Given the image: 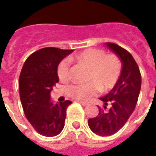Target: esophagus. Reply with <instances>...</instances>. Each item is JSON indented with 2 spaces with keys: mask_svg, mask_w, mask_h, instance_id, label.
I'll use <instances>...</instances> for the list:
<instances>
[{
  "mask_svg": "<svg viewBox=\"0 0 156 156\" xmlns=\"http://www.w3.org/2000/svg\"><path fill=\"white\" fill-rule=\"evenodd\" d=\"M77 103H79V104H81L83 106H87V105H88L87 103H86V102H83V101H80V100H77L76 101Z\"/></svg>",
  "mask_w": 156,
  "mask_h": 156,
  "instance_id": "esophagus-1",
  "label": "esophagus"
}]
</instances>
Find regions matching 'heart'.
I'll return each instance as SVG.
<instances>
[{"instance_id":"1","label":"heart","mask_w":156,"mask_h":156,"mask_svg":"<svg viewBox=\"0 0 156 156\" xmlns=\"http://www.w3.org/2000/svg\"><path fill=\"white\" fill-rule=\"evenodd\" d=\"M78 63L89 69V83H73L68 87L69 95L77 100H87L98 91V86L102 90L111 89L116 85L121 73V62L113 54L106 55L103 50L87 49L72 57ZM60 80L66 82L70 78V64L65 59L57 67Z\"/></svg>"}]
</instances>
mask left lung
Here are the masks:
<instances>
[{"mask_svg":"<svg viewBox=\"0 0 156 156\" xmlns=\"http://www.w3.org/2000/svg\"><path fill=\"white\" fill-rule=\"evenodd\" d=\"M105 44L118 56L122 67L116 85L108 94L100 98L104 108L99 107L97 116L88 120L93 133L103 137L112 135L125 126L135 108L142 84L140 70L132 55L116 44Z\"/></svg>","mask_w":156,"mask_h":156,"instance_id":"1","label":"left lung"}]
</instances>
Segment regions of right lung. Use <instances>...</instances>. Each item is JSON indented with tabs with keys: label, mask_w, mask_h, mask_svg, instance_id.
<instances>
[{
	"label": "right lung",
	"mask_w": 156,
	"mask_h": 156,
	"mask_svg": "<svg viewBox=\"0 0 156 156\" xmlns=\"http://www.w3.org/2000/svg\"><path fill=\"white\" fill-rule=\"evenodd\" d=\"M73 50L44 48L26 60L19 76V95L23 111L38 133L46 137L58 135L63 129L69 100L54 104L53 86L59 82L57 67Z\"/></svg>",
	"instance_id": "right-lung-1"
}]
</instances>
